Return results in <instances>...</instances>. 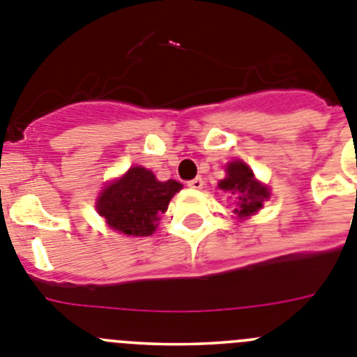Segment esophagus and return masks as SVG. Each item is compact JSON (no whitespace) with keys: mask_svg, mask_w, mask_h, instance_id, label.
<instances>
[{"mask_svg":"<svg viewBox=\"0 0 357 357\" xmlns=\"http://www.w3.org/2000/svg\"><path fill=\"white\" fill-rule=\"evenodd\" d=\"M188 185L191 189H202L204 188V178H202V176H195L193 181L188 182Z\"/></svg>","mask_w":357,"mask_h":357,"instance_id":"esophagus-1","label":"esophagus"}]
</instances>
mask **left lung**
Returning <instances> with one entry per match:
<instances>
[{
	"instance_id": "8db88e82",
	"label": "left lung",
	"mask_w": 357,
	"mask_h": 357,
	"mask_svg": "<svg viewBox=\"0 0 357 357\" xmlns=\"http://www.w3.org/2000/svg\"><path fill=\"white\" fill-rule=\"evenodd\" d=\"M218 188L223 189L225 193L238 195L239 209H236V213L239 216H250L257 213L263 207V202L270 197L268 188L255 181L254 173L241 160H234L227 166V176L220 181Z\"/></svg>"
}]
</instances>
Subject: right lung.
Returning a JSON list of instances; mask_svg holds the SVG:
<instances>
[{"label": "right lung", "mask_w": 357, "mask_h": 357, "mask_svg": "<svg viewBox=\"0 0 357 357\" xmlns=\"http://www.w3.org/2000/svg\"><path fill=\"white\" fill-rule=\"evenodd\" d=\"M181 189V182H159L150 169L135 166L103 189L96 207L110 229L127 236H150Z\"/></svg>", "instance_id": "add662e5"}]
</instances>
